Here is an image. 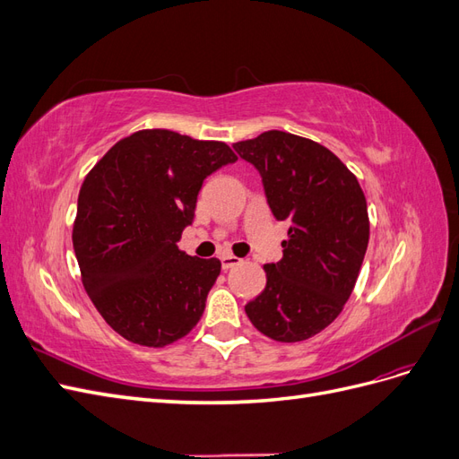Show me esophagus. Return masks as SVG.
<instances>
[{"label": "esophagus", "mask_w": 459, "mask_h": 459, "mask_svg": "<svg viewBox=\"0 0 459 459\" xmlns=\"http://www.w3.org/2000/svg\"><path fill=\"white\" fill-rule=\"evenodd\" d=\"M220 260H221V268H224V270H230L233 266H239V264H241V258L233 256V255H221Z\"/></svg>", "instance_id": "1"}]
</instances>
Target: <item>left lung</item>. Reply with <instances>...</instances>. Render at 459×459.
<instances>
[{"label": "left lung", "mask_w": 459, "mask_h": 459, "mask_svg": "<svg viewBox=\"0 0 459 459\" xmlns=\"http://www.w3.org/2000/svg\"><path fill=\"white\" fill-rule=\"evenodd\" d=\"M255 164L275 220H287L283 258L266 264V287L245 307L277 342L307 341L342 312L369 241L368 203L337 155L307 137L270 130L233 143Z\"/></svg>", "instance_id": "8db88e82"}]
</instances>
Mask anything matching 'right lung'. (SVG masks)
<instances>
[{
    "label": "right lung",
    "instance_id": "obj_1",
    "mask_svg": "<svg viewBox=\"0 0 459 459\" xmlns=\"http://www.w3.org/2000/svg\"><path fill=\"white\" fill-rule=\"evenodd\" d=\"M235 160L224 142L157 128L124 137L86 176L73 245L88 297L120 337L160 349L199 324L221 264L178 241L206 176Z\"/></svg>",
    "mask_w": 459,
    "mask_h": 459
}]
</instances>
